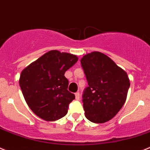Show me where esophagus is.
Returning <instances> with one entry per match:
<instances>
[{
	"label": "esophagus",
	"mask_w": 150,
	"mask_h": 150,
	"mask_svg": "<svg viewBox=\"0 0 150 150\" xmlns=\"http://www.w3.org/2000/svg\"><path fill=\"white\" fill-rule=\"evenodd\" d=\"M79 98H80V95H79V93L77 92L75 93V99H76V100H79Z\"/></svg>",
	"instance_id": "obj_1"
}]
</instances>
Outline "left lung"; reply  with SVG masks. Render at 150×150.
<instances>
[{
    "instance_id": "obj_1",
    "label": "left lung",
    "mask_w": 150,
    "mask_h": 150,
    "mask_svg": "<svg viewBox=\"0 0 150 150\" xmlns=\"http://www.w3.org/2000/svg\"><path fill=\"white\" fill-rule=\"evenodd\" d=\"M81 64L88 82L82 96L85 117L94 123H105L126 101L130 85L127 74L99 51L85 55Z\"/></svg>"
}]
</instances>
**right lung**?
I'll list each match as a JSON object with an SVG mask.
<instances>
[{
    "instance_id": "obj_1",
    "label": "right lung",
    "mask_w": 150,
    "mask_h": 150,
    "mask_svg": "<svg viewBox=\"0 0 150 150\" xmlns=\"http://www.w3.org/2000/svg\"><path fill=\"white\" fill-rule=\"evenodd\" d=\"M77 61L76 55L52 50L22 71L19 84L23 95L40 119L54 122L67 114L75 96L68 91V80L64 74Z\"/></svg>"
}]
</instances>
